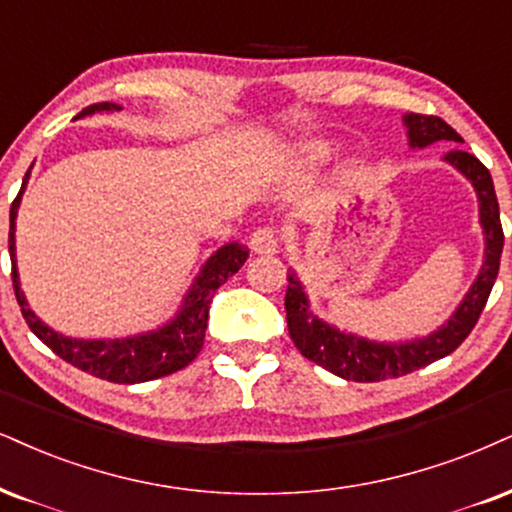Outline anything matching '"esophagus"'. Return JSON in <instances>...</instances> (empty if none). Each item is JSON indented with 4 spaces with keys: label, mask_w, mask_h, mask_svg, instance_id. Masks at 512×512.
Returning <instances> with one entry per match:
<instances>
[{
    "label": "esophagus",
    "mask_w": 512,
    "mask_h": 512,
    "mask_svg": "<svg viewBox=\"0 0 512 512\" xmlns=\"http://www.w3.org/2000/svg\"><path fill=\"white\" fill-rule=\"evenodd\" d=\"M251 251L258 256H270V254H277V235L273 227H258V230L251 235Z\"/></svg>",
    "instance_id": "obj_1"
}]
</instances>
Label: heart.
<instances>
[{
	"mask_svg": "<svg viewBox=\"0 0 512 512\" xmlns=\"http://www.w3.org/2000/svg\"><path fill=\"white\" fill-rule=\"evenodd\" d=\"M325 156H327L325 144L313 142V144H306V147L299 151V163L301 166H315V163L323 161Z\"/></svg>",
	"mask_w": 512,
	"mask_h": 512,
	"instance_id": "b5f03b06",
	"label": "heart"
}]
</instances>
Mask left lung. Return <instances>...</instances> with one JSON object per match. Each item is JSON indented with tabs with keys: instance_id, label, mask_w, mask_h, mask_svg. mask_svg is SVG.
<instances>
[{
	"instance_id": "obj_1",
	"label": "left lung",
	"mask_w": 512,
	"mask_h": 512,
	"mask_svg": "<svg viewBox=\"0 0 512 512\" xmlns=\"http://www.w3.org/2000/svg\"><path fill=\"white\" fill-rule=\"evenodd\" d=\"M403 123L408 128L410 149L430 147L434 142H463L449 123L437 116H422V113H406ZM446 163L458 168L475 187L479 199V223L484 230V263L479 270L477 280L472 282L470 292L460 301V306L446 320L439 330L410 342H372V339L358 337V334L339 332L337 327L320 320L313 315L304 285L289 273L287 280V327L289 337L301 356L323 365L332 375L353 382H382L389 377H401L408 372L425 368L439 358L449 356L465 342V337L477 325L487 299L494 287L498 266H501L503 251V227L501 213H498V201L494 192V180L484 168V163L468 154V151L453 149L444 156Z\"/></svg>"
}]
</instances>
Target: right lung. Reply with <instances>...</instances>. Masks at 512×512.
<instances>
[{"label":"right lung","mask_w":512,"mask_h":512,"mask_svg":"<svg viewBox=\"0 0 512 512\" xmlns=\"http://www.w3.org/2000/svg\"><path fill=\"white\" fill-rule=\"evenodd\" d=\"M99 111H121V106L113 102H99L82 109L75 118L92 116ZM33 168V166H30ZM30 168L25 173L21 192L11 204L9 213V254H11V280H14L16 301L21 306V313L35 337L52 349L56 356L63 358L66 363L87 372V375L99 377V380L116 382V384H140L156 380V377H166L170 372H178L187 368L194 358L199 356L201 346H204L208 306H211L213 294L220 285H225L227 277H232L244 261L249 258V249L237 242H230L213 254L201 266L199 275L194 277L192 287L182 299L180 311L170 323L161 325L159 330H149L142 334H132L125 339H71L63 334L54 332L52 327L42 323L37 315L30 311L28 301L21 289L16 268V216L21 197L28 185Z\"/></svg>","instance_id":"1"}]
</instances>
